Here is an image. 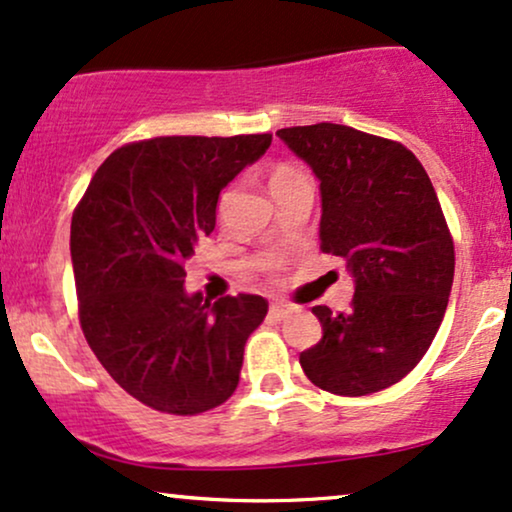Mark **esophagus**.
<instances>
[{"label": "esophagus", "instance_id": "1", "mask_svg": "<svg viewBox=\"0 0 512 512\" xmlns=\"http://www.w3.org/2000/svg\"><path fill=\"white\" fill-rule=\"evenodd\" d=\"M293 312H295V307L288 305V303H272V307H269V317L276 319V322H281V319L291 317Z\"/></svg>", "mask_w": 512, "mask_h": 512}]
</instances>
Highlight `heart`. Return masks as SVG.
<instances>
[{"mask_svg": "<svg viewBox=\"0 0 512 512\" xmlns=\"http://www.w3.org/2000/svg\"><path fill=\"white\" fill-rule=\"evenodd\" d=\"M300 176L298 171L291 169V166H276V169L272 171V181L269 183H281V181H288V178H295Z\"/></svg>", "mask_w": 512, "mask_h": 512, "instance_id": "b5f03b06", "label": "heart"}]
</instances>
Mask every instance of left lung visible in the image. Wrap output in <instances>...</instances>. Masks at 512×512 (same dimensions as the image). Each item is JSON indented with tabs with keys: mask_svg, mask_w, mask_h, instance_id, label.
<instances>
[{
	"mask_svg": "<svg viewBox=\"0 0 512 512\" xmlns=\"http://www.w3.org/2000/svg\"><path fill=\"white\" fill-rule=\"evenodd\" d=\"M276 135L319 178L322 252L355 283L348 312L312 307L322 341L300 353L312 384L336 396L389 389L432 346L453 286L455 250L439 197L408 147L341 123Z\"/></svg>",
	"mask_w": 512,
	"mask_h": 512,
	"instance_id": "obj_1",
	"label": "left lung"
}]
</instances>
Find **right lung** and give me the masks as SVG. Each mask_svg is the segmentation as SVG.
<instances>
[{
  "label": "right lung",
  "mask_w": 512,
  "mask_h": 512,
  "mask_svg": "<svg viewBox=\"0 0 512 512\" xmlns=\"http://www.w3.org/2000/svg\"><path fill=\"white\" fill-rule=\"evenodd\" d=\"M272 135H166L112 152L71 219L80 326L123 391L169 415L217 408L236 391L262 295L209 303L186 262L217 224L219 193Z\"/></svg>",
  "instance_id": "right-lung-1"
}]
</instances>
